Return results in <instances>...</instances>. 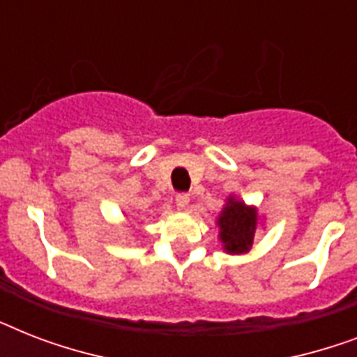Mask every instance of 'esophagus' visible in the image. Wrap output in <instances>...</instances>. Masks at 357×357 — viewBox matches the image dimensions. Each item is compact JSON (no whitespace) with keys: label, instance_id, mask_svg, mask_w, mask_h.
Instances as JSON below:
<instances>
[{"label":"esophagus","instance_id":"1","mask_svg":"<svg viewBox=\"0 0 357 357\" xmlns=\"http://www.w3.org/2000/svg\"><path fill=\"white\" fill-rule=\"evenodd\" d=\"M189 195L187 192H179V195H176V206H178V209H185V207L189 206Z\"/></svg>","mask_w":357,"mask_h":357}]
</instances>
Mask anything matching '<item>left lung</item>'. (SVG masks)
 Segmentation results:
<instances>
[{"instance_id": "1", "label": "left lung", "mask_w": 357, "mask_h": 357, "mask_svg": "<svg viewBox=\"0 0 357 357\" xmlns=\"http://www.w3.org/2000/svg\"><path fill=\"white\" fill-rule=\"evenodd\" d=\"M257 211L244 202L228 198V204L218 217L220 241L228 254H244L254 243Z\"/></svg>"}]
</instances>
